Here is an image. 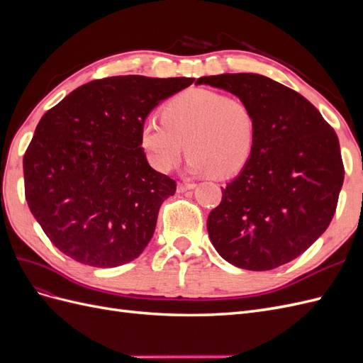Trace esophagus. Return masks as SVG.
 <instances>
[{"label":"esophagus","instance_id":"34e87169","mask_svg":"<svg viewBox=\"0 0 363 363\" xmlns=\"http://www.w3.org/2000/svg\"><path fill=\"white\" fill-rule=\"evenodd\" d=\"M195 188V183H184V182H180L177 184V191L179 192H184V191H189V189H194Z\"/></svg>","mask_w":363,"mask_h":363}]
</instances>
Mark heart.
<instances>
[{
    "label": "heart",
    "mask_w": 363,
    "mask_h": 363,
    "mask_svg": "<svg viewBox=\"0 0 363 363\" xmlns=\"http://www.w3.org/2000/svg\"><path fill=\"white\" fill-rule=\"evenodd\" d=\"M257 119L242 96L211 89L180 92L163 106L162 119L147 118L140 147L159 172L189 155L188 171L227 179L242 171L256 144Z\"/></svg>",
    "instance_id": "1"
}]
</instances>
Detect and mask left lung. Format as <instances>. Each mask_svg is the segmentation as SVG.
<instances>
[{
	"label": "left lung",
	"mask_w": 363,
	"mask_h": 363,
	"mask_svg": "<svg viewBox=\"0 0 363 363\" xmlns=\"http://www.w3.org/2000/svg\"><path fill=\"white\" fill-rule=\"evenodd\" d=\"M242 96L257 119L248 163L207 218L216 251L235 267L268 271L309 248L330 224L344 183L339 140L303 95L259 74L201 77Z\"/></svg>",
	"instance_id": "1"
}]
</instances>
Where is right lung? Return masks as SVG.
Wrapping results in <instances>:
<instances>
[{"label":"right lung","instance_id":"add662e5","mask_svg":"<svg viewBox=\"0 0 363 363\" xmlns=\"http://www.w3.org/2000/svg\"><path fill=\"white\" fill-rule=\"evenodd\" d=\"M194 80L106 77L77 87L40 118L23 162L26 200L63 255L113 268L145 250L177 186L148 164L140 127Z\"/></svg>","mask_w":363,"mask_h":363}]
</instances>
